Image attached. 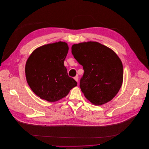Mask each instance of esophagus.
I'll return each instance as SVG.
<instances>
[{
	"mask_svg": "<svg viewBox=\"0 0 149 149\" xmlns=\"http://www.w3.org/2000/svg\"><path fill=\"white\" fill-rule=\"evenodd\" d=\"M74 80H75L77 82H78V76H75V77H74Z\"/></svg>",
	"mask_w": 149,
	"mask_h": 149,
	"instance_id": "34e87169",
	"label": "esophagus"
}]
</instances>
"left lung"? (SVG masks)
<instances>
[{
    "instance_id": "obj_1",
    "label": "left lung",
    "mask_w": 149,
    "mask_h": 149,
    "mask_svg": "<svg viewBox=\"0 0 149 149\" xmlns=\"http://www.w3.org/2000/svg\"><path fill=\"white\" fill-rule=\"evenodd\" d=\"M72 53L84 70L79 86L85 97L95 105L111 101L123 81V66L118 55L109 47L91 41L73 45Z\"/></svg>"
}]
</instances>
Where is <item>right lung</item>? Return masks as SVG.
I'll return each mask as SVG.
<instances>
[{
    "instance_id": "add662e5",
    "label": "right lung",
    "mask_w": 149,
    "mask_h": 149,
    "mask_svg": "<svg viewBox=\"0 0 149 149\" xmlns=\"http://www.w3.org/2000/svg\"><path fill=\"white\" fill-rule=\"evenodd\" d=\"M68 52L67 44L60 41L36 48L28 58L25 65L26 81L42 100L58 101L77 86L63 64Z\"/></svg>"
}]
</instances>
